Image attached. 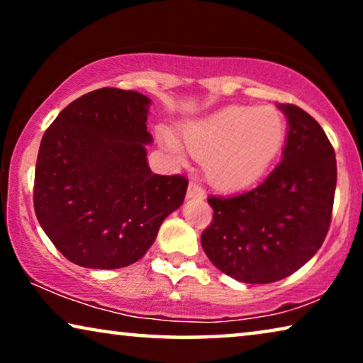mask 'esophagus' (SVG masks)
<instances>
[{"mask_svg": "<svg viewBox=\"0 0 363 363\" xmlns=\"http://www.w3.org/2000/svg\"><path fill=\"white\" fill-rule=\"evenodd\" d=\"M205 196L206 193L200 185H196V183L193 182L188 185V191H186L188 200H205Z\"/></svg>", "mask_w": 363, "mask_h": 363, "instance_id": "esophagus-1", "label": "esophagus"}]
</instances>
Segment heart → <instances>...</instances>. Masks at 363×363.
Returning <instances> with one entry per match:
<instances>
[{
  "label": "heart",
  "instance_id": "1",
  "mask_svg": "<svg viewBox=\"0 0 363 363\" xmlns=\"http://www.w3.org/2000/svg\"><path fill=\"white\" fill-rule=\"evenodd\" d=\"M183 143L203 160L208 182L218 190L240 191L256 185L279 155L286 122L276 108L233 106L185 123ZM168 150L180 155L182 145L160 130Z\"/></svg>",
  "mask_w": 363,
  "mask_h": 363
}]
</instances>
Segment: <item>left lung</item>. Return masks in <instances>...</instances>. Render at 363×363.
<instances>
[{
    "label": "left lung",
    "instance_id": "8db88e82",
    "mask_svg": "<svg viewBox=\"0 0 363 363\" xmlns=\"http://www.w3.org/2000/svg\"><path fill=\"white\" fill-rule=\"evenodd\" d=\"M281 163L261 185L231 198H208L211 225L201 246L221 272L246 284L291 276L319 251L334 206L335 152L322 127L292 104Z\"/></svg>",
    "mask_w": 363,
    "mask_h": 363
}]
</instances>
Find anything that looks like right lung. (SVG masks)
Here are the masks:
<instances>
[{
    "instance_id": "add662e5",
    "label": "right lung",
    "mask_w": 363,
    "mask_h": 363,
    "mask_svg": "<svg viewBox=\"0 0 363 363\" xmlns=\"http://www.w3.org/2000/svg\"><path fill=\"white\" fill-rule=\"evenodd\" d=\"M150 104L135 91L97 89L69 104L44 133L34 210L52 245L74 264H133L185 200V177L155 175L148 167Z\"/></svg>"
}]
</instances>
